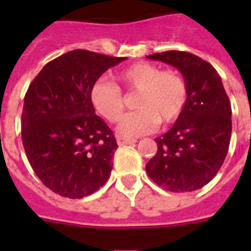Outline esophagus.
I'll return each mask as SVG.
<instances>
[{
  "instance_id": "obj_1",
  "label": "esophagus",
  "mask_w": 251,
  "mask_h": 251,
  "mask_svg": "<svg viewBox=\"0 0 251 251\" xmlns=\"http://www.w3.org/2000/svg\"><path fill=\"white\" fill-rule=\"evenodd\" d=\"M135 139H131V138H125V137H120L118 135L117 137V143L120 146H125V145H133V143H135Z\"/></svg>"
}]
</instances>
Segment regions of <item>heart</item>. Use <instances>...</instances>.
<instances>
[{
  "label": "heart",
  "mask_w": 251,
  "mask_h": 251,
  "mask_svg": "<svg viewBox=\"0 0 251 251\" xmlns=\"http://www.w3.org/2000/svg\"><path fill=\"white\" fill-rule=\"evenodd\" d=\"M127 92H137L134 110L120 122L118 133L138 137L151 133L157 124L177 121L187 102V86L182 75L175 70H161L157 65L141 61L122 69L117 75ZM91 102L106 121L118 122L125 109V99L117 84L95 80L90 91Z\"/></svg>",
  "instance_id": "obj_1"
}]
</instances>
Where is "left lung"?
<instances>
[{
  "instance_id": "left-lung-1",
  "label": "left lung",
  "mask_w": 251,
  "mask_h": 251,
  "mask_svg": "<svg viewBox=\"0 0 251 251\" xmlns=\"http://www.w3.org/2000/svg\"><path fill=\"white\" fill-rule=\"evenodd\" d=\"M175 66L187 86V102L172 129L156 138V155L146 165L150 178L173 193L198 190L226 160L232 134V108L214 66L189 52L147 56Z\"/></svg>"
}]
</instances>
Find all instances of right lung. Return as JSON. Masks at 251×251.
<instances>
[{
  "label": "right lung",
  "instance_id": "right-lung-1",
  "mask_svg": "<svg viewBox=\"0 0 251 251\" xmlns=\"http://www.w3.org/2000/svg\"><path fill=\"white\" fill-rule=\"evenodd\" d=\"M124 60L75 49L45 65L25 92V155L41 182L61 197L83 198L109 178L118 146L95 114L90 91L102 73Z\"/></svg>",
  "mask_w": 251,
  "mask_h": 251
}]
</instances>
